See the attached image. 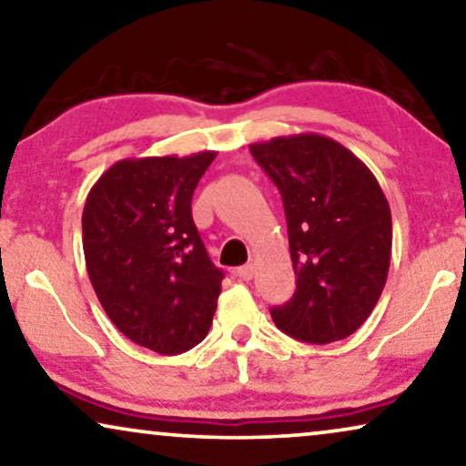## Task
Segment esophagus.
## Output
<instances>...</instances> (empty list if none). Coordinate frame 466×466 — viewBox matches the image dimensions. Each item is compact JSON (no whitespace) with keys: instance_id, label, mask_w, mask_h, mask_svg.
Wrapping results in <instances>:
<instances>
[{"instance_id":"1","label":"esophagus","mask_w":466,"mask_h":466,"mask_svg":"<svg viewBox=\"0 0 466 466\" xmlns=\"http://www.w3.org/2000/svg\"><path fill=\"white\" fill-rule=\"evenodd\" d=\"M235 276H238L239 279H244V282H248V279H252V276H254V265L239 267V269L235 271Z\"/></svg>"}]
</instances>
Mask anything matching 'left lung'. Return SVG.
Returning <instances> with one entry per match:
<instances>
[{"instance_id":"left-lung-1","label":"left lung","mask_w":466,"mask_h":466,"mask_svg":"<svg viewBox=\"0 0 466 466\" xmlns=\"http://www.w3.org/2000/svg\"><path fill=\"white\" fill-rule=\"evenodd\" d=\"M289 222L297 290L271 308L279 330L333 343L360 329L386 286L392 218L386 195L359 157L335 139L299 133L252 144Z\"/></svg>"}]
</instances>
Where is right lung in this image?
Masks as SVG:
<instances>
[{"label":"right lung","instance_id":"add662e5","mask_svg":"<svg viewBox=\"0 0 466 466\" xmlns=\"http://www.w3.org/2000/svg\"><path fill=\"white\" fill-rule=\"evenodd\" d=\"M214 158H123L86 197L82 246L95 295L120 333L152 352H187L212 327L225 273L208 257L190 201Z\"/></svg>","mask_w":466,"mask_h":466}]
</instances>
